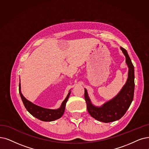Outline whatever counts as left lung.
<instances>
[{"instance_id": "1", "label": "left lung", "mask_w": 149, "mask_h": 149, "mask_svg": "<svg viewBox=\"0 0 149 149\" xmlns=\"http://www.w3.org/2000/svg\"><path fill=\"white\" fill-rule=\"evenodd\" d=\"M120 49L125 56L126 63L129 69L127 81L119 93L109 102L98 108L92 104L87 90L85 89L84 91V97L89 114L97 120L104 123L120 119L125 114L133 100L134 91V66L126 49L122 47Z\"/></svg>"}]
</instances>
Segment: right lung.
<instances>
[{
  "label": "right lung",
  "mask_w": 149,
  "mask_h": 149,
  "mask_svg": "<svg viewBox=\"0 0 149 149\" xmlns=\"http://www.w3.org/2000/svg\"><path fill=\"white\" fill-rule=\"evenodd\" d=\"M19 92L23 104L30 114L40 120L45 122H51L58 119V118H61L62 116L65 111V106H66V103L67 102V100L68 99L71 92H69L66 98L65 99V100L62 103L61 108L54 110L41 108V107L35 105L32 103L30 102L29 101L27 100L23 97V95L21 92L20 82L19 84Z\"/></svg>",
  "instance_id": "right-lung-1"
}]
</instances>
